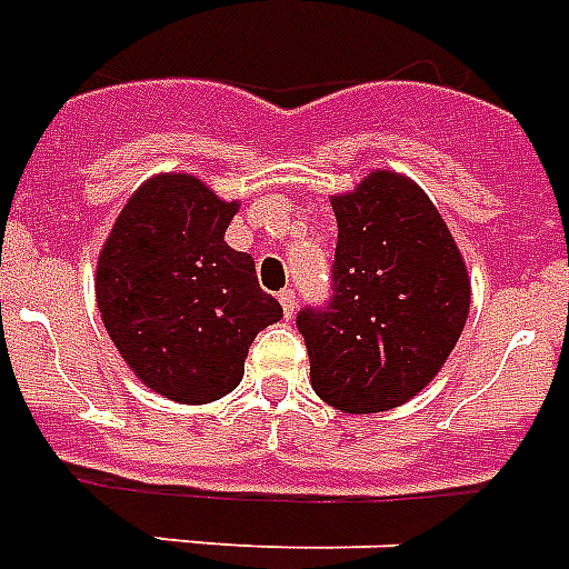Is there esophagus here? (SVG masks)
I'll return each mask as SVG.
<instances>
[{
	"label": "esophagus",
	"mask_w": 569,
	"mask_h": 569,
	"mask_svg": "<svg viewBox=\"0 0 569 569\" xmlns=\"http://www.w3.org/2000/svg\"><path fill=\"white\" fill-rule=\"evenodd\" d=\"M280 303H283L286 319H292L295 310H298V295H295V289H283V292H280Z\"/></svg>",
	"instance_id": "34e87169"
}]
</instances>
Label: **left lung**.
<instances>
[{
    "label": "left lung",
    "instance_id": "left-lung-1",
    "mask_svg": "<svg viewBox=\"0 0 569 569\" xmlns=\"http://www.w3.org/2000/svg\"><path fill=\"white\" fill-rule=\"evenodd\" d=\"M330 203L333 295L295 321L316 396L380 413L428 387L451 355L469 312L467 266L437 206L398 173L375 171Z\"/></svg>",
    "mask_w": 569,
    "mask_h": 569
}]
</instances>
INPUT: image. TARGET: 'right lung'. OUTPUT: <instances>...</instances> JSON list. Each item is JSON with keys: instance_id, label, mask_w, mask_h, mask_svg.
<instances>
[{"instance_id": "1", "label": "right lung", "mask_w": 569, "mask_h": 569, "mask_svg": "<svg viewBox=\"0 0 569 569\" xmlns=\"http://www.w3.org/2000/svg\"><path fill=\"white\" fill-rule=\"evenodd\" d=\"M239 203L189 173L129 197L97 262V307L129 369L159 396L206 405L239 387L259 330L283 307L259 289L250 253L223 241Z\"/></svg>"}]
</instances>
